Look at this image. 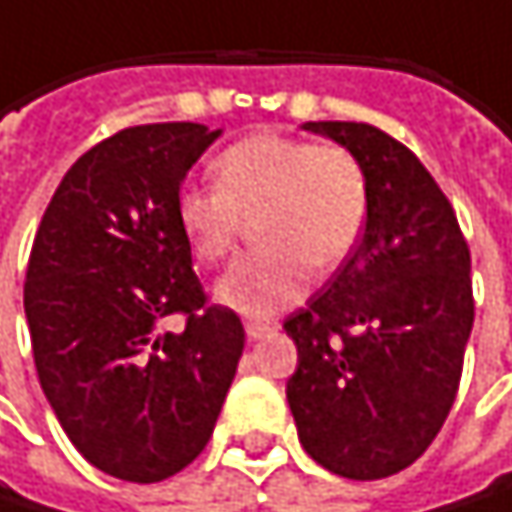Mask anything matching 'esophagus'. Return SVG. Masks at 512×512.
Returning a JSON list of instances; mask_svg holds the SVG:
<instances>
[{"label":"esophagus","mask_w":512,"mask_h":512,"mask_svg":"<svg viewBox=\"0 0 512 512\" xmlns=\"http://www.w3.org/2000/svg\"><path fill=\"white\" fill-rule=\"evenodd\" d=\"M244 331H247V337H250V340H262V337L271 331V322H262V319H247V322H244Z\"/></svg>","instance_id":"1"}]
</instances>
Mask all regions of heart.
<instances>
[{"instance_id": "b5f03b06", "label": "heart", "mask_w": 512, "mask_h": 512, "mask_svg": "<svg viewBox=\"0 0 512 512\" xmlns=\"http://www.w3.org/2000/svg\"><path fill=\"white\" fill-rule=\"evenodd\" d=\"M214 187H184L175 223L199 262H220L253 220V247L220 277L214 295L244 316L295 304L310 265L331 271L358 247L370 217V181L340 145L250 136L214 157Z\"/></svg>"}]
</instances>
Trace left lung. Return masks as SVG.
<instances>
[{
	"instance_id": "8db88e82",
	"label": "left lung",
	"mask_w": 512,
	"mask_h": 512,
	"mask_svg": "<svg viewBox=\"0 0 512 512\" xmlns=\"http://www.w3.org/2000/svg\"><path fill=\"white\" fill-rule=\"evenodd\" d=\"M370 181L358 247L283 328L298 346L286 399L304 450L349 480H382L432 444L474 325L471 253L453 205L402 142L364 122H307Z\"/></svg>"
}]
</instances>
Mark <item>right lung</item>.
I'll return each instance as SVG.
<instances>
[{"mask_svg": "<svg viewBox=\"0 0 512 512\" xmlns=\"http://www.w3.org/2000/svg\"><path fill=\"white\" fill-rule=\"evenodd\" d=\"M217 136L193 122L113 133L65 172L32 244L23 307L44 396L71 444L130 483L205 450L244 352L241 319L205 304L175 223ZM169 315L185 328L163 329Z\"/></svg>", "mask_w": 512, "mask_h": 512, "instance_id": "obj_1", "label": "right lung"}]
</instances>
